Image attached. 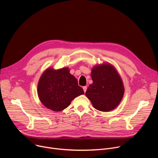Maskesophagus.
<instances>
[{"mask_svg": "<svg viewBox=\"0 0 158 158\" xmlns=\"http://www.w3.org/2000/svg\"><path fill=\"white\" fill-rule=\"evenodd\" d=\"M82 88H83V90H84V91L85 93L86 91V90H87V86H84Z\"/></svg>", "mask_w": 158, "mask_h": 158, "instance_id": "1", "label": "esophagus"}]
</instances>
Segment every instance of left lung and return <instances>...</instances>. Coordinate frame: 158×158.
<instances>
[{
  "instance_id": "8db88e82",
  "label": "left lung",
  "mask_w": 158,
  "mask_h": 158,
  "mask_svg": "<svg viewBox=\"0 0 158 158\" xmlns=\"http://www.w3.org/2000/svg\"><path fill=\"white\" fill-rule=\"evenodd\" d=\"M91 77L93 82L87 88L85 96L94 107L102 112L115 109L124 93L122 79L116 69L107 63L98 65L92 69Z\"/></svg>"
}]
</instances>
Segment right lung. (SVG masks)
<instances>
[{
	"label": "right lung",
	"mask_w": 158,
	"mask_h": 158,
	"mask_svg": "<svg viewBox=\"0 0 158 158\" xmlns=\"http://www.w3.org/2000/svg\"><path fill=\"white\" fill-rule=\"evenodd\" d=\"M37 93L44 106L59 112L68 107L76 97L84 94L77 79L69 73L68 67L54 70L48 68L41 76Z\"/></svg>",
	"instance_id": "add662e5"
}]
</instances>
